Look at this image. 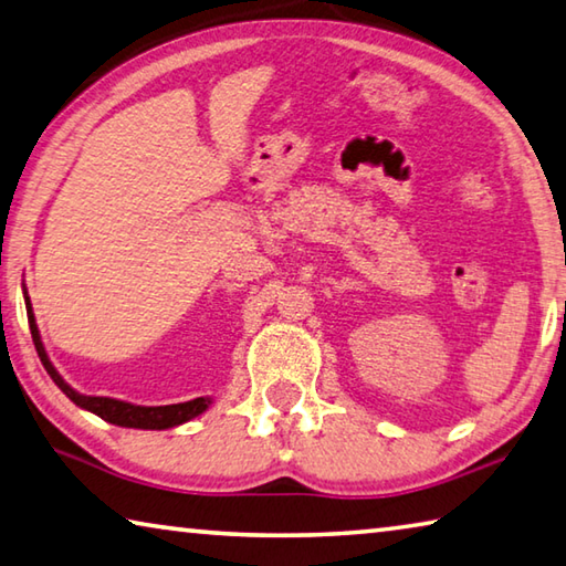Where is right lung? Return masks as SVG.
Returning a JSON list of instances; mask_svg holds the SVG:
<instances>
[{
	"label": "right lung",
	"mask_w": 566,
	"mask_h": 566,
	"mask_svg": "<svg viewBox=\"0 0 566 566\" xmlns=\"http://www.w3.org/2000/svg\"><path fill=\"white\" fill-rule=\"evenodd\" d=\"M24 303H27V315H29V331H32L34 348L39 353V358H42V365L46 368V373L52 375V380L59 385V390H62L74 405H78V408L94 412L102 420L118 424V428L168 430V428H176V424H184L188 420L198 418V415L208 410V405H211V400L208 398H196V400L178 402V405H161V408H144V405H132V402L114 400V398H92V395L76 392L72 385H66L62 375L56 373L52 360L46 358V350L42 345V338H39V328H36L32 303H29L27 291H24Z\"/></svg>",
	"instance_id": "add662e5"
}]
</instances>
